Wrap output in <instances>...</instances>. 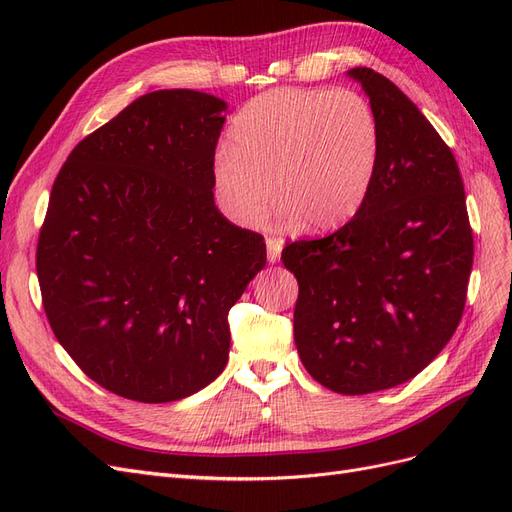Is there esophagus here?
Returning a JSON list of instances; mask_svg holds the SVG:
<instances>
[{
	"label": "esophagus",
	"mask_w": 512,
	"mask_h": 512,
	"mask_svg": "<svg viewBox=\"0 0 512 512\" xmlns=\"http://www.w3.org/2000/svg\"><path fill=\"white\" fill-rule=\"evenodd\" d=\"M282 256V241L275 239V237H269L267 239V258L269 262H277Z\"/></svg>",
	"instance_id": "obj_1"
}]
</instances>
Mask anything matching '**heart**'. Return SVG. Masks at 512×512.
I'll list each match as a JSON object with an SVG mask.
<instances>
[{
    "instance_id": "b5f03b06",
    "label": "heart",
    "mask_w": 512,
    "mask_h": 512,
    "mask_svg": "<svg viewBox=\"0 0 512 512\" xmlns=\"http://www.w3.org/2000/svg\"><path fill=\"white\" fill-rule=\"evenodd\" d=\"M380 156V121L359 91L284 87L241 108L215 153L213 185L241 226L267 213L275 190L288 220L333 230L365 207Z\"/></svg>"
}]
</instances>
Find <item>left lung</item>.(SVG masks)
I'll list each match as a JSON object with an SVG mask.
<instances>
[{
  "mask_svg": "<svg viewBox=\"0 0 512 512\" xmlns=\"http://www.w3.org/2000/svg\"><path fill=\"white\" fill-rule=\"evenodd\" d=\"M380 121L382 156L365 207L322 239L286 241L299 282L294 344L316 382L365 395L414 378L453 337L474 237L453 151L380 72H348Z\"/></svg>",
  "mask_w": 512,
  "mask_h": 512,
  "instance_id": "obj_1",
  "label": "left lung"
}]
</instances>
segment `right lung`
<instances>
[{"instance_id": "1", "label": "right lung", "mask_w": 512, "mask_h": 512, "mask_svg": "<svg viewBox=\"0 0 512 512\" xmlns=\"http://www.w3.org/2000/svg\"><path fill=\"white\" fill-rule=\"evenodd\" d=\"M224 100L162 89L72 149L53 183L36 271L57 342L119 397L166 404L228 361V312L265 267V237L213 200Z\"/></svg>"}]
</instances>
